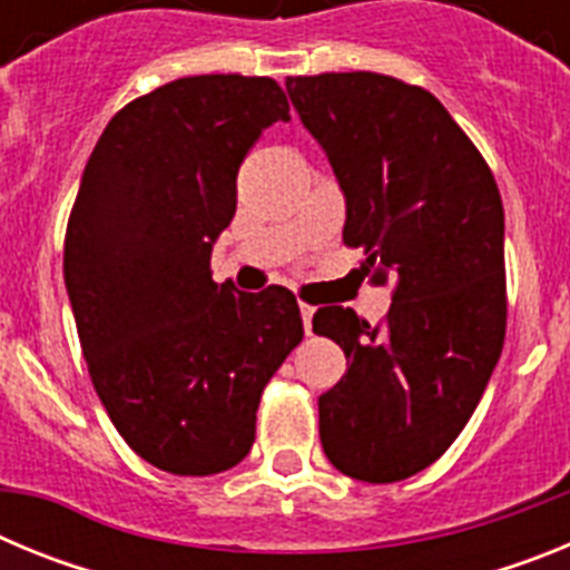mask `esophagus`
Segmentation results:
<instances>
[{"label":"esophagus","mask_w":570,"mask_h":570,"mask_svg":"<svg viewBox=\"0 0 570 570\" xmlns=\"http://www.w3.org/2000/svg\"><path fill=\"white\" fill-rule=\"evenodd\" d=\"M299 314H302V325H305V334H311V328H314V308L302 302Z\"/></svg>","instance_id":"34e87169"}]
</instances>
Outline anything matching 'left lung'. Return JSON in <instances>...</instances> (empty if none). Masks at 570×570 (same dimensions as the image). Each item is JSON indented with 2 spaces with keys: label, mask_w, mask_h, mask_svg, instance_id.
<instances>
[{
  "label": "left lung",
  "mask_w": 570,
  "mask_h": 570,
  "mask_svg": "<svg viewBox=\"0 0 570 570\" xmlns=\"http://www.w3.org/2000/svg\"><path fill=\"white\" fill-rule=\"evenodd\" d=\"M302 125L345 194L347 248L376 285L394 282L380 325L342 305L314 334L347 371L320 396V440L336 471L400 482L445 454L505 342V214L476 145L420 85L371 70L288 77Z\"/></svg>",
  "instance_id": "left-lung-1"
}]
</instances>
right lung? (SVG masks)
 Returning <instances> with one entry per match:
<instances>
[{"label": "right lung", "mask_w": 570, "mask_h": 570, "mask_svg": "<svg viewBox=\"0 0 570 570\" xmlns=\"http://www.w3.org/2000/svg\"><path fill=\"white\" fill-rule=\"evenodd\" d=\"M288 110L268 77L174 79L110 119L70 210L65 288L90 382L122 440L176 476L248 456L262 391L305 334L288 288L210 279L242 159Z\"/></svg>", "instance_id": "1"}]
</instances>
